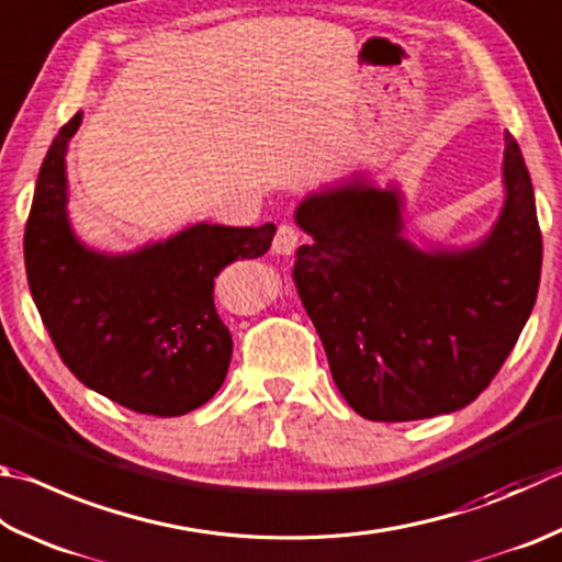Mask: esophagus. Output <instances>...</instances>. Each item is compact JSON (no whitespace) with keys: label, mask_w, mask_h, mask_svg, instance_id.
Listing matches in <instances>:
<instances>
[{"label":"esophagus","mask_w":562,"mask_h":562,"mask_svg":"<svg viewBox=\"0 0 562 562\" xmlns=\"http://www.w3.org/2000/svg\"><path fill=\"white\" fill-rule=\"evenodd\" d=\"M297 243H300L297 228L290 226V223H282L278 233H274V238H272V252L292 255L294 248H297Z\"/></svg>","instance_id":"esophagus-1"}]
</instances>
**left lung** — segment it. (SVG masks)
I'll list each match as a JSON object with an SVG mask.
<instances>
[{"mask_svg": "<svg viewBox=\"0 0 562 562\" xmlns=\"http://www.w3.org/2000/svg\"><path fill=\"white\" fill-rule=\"evenodd\" d=\"M504 206L467 248L423 250L405 238V201L366 171L304 196L312 236L294 284L356 413L375 423L454 413L492 383L536 304L543 238L533 183L504 135Z\"/></svg>", "mask_w": 562, "mask_h": 562, "instance_id": "obj_1", "label": "left lung"}]
</instances>
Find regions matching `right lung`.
I'll use <instances>...</instances> for the list:
<instances>
[{"label":"right lung","instance_id":"1","mask_svg":"<svg viewBox=\"0 0 562 562\" xmlns=\"http://www.w3.org/2000/svg\"><path fill=\"white\" fill-rule=\"evenodd\" d=\"M83 112L41 165L24 233L26 280L60 359L90 391L135 413L177 417L226 381L233 339L213 304L226 265L270 250L272 223H193L132 252H100L68 218L66 151Z\"/></svg>","mask_w":562,"mask_h":562}]
</instances>
